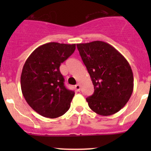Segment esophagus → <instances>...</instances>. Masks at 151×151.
Returning a JSON list of instances; mask_svg holds the SVG:
<instances>
[{"instance_id": "1", "label": "esophagus", "mask_w": 151, "mask_h": 151, "mask_svg": "<svg viewBox=\"0 0 151 151\" xmlns=\"http://www.w3.org/2000/svg\"><path fill=\"white\" fill-rule=\"evenodd\" d=\"M75 89L77 90V91H80V84H77L75 85Z\"/></svg>"}]
</instances>
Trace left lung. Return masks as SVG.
I'll return each mask as SVG.
<instances>
[{"label":"left lung","mask_w":151,"mask_h":151,"mask_svg":"<svg viewBox=\"0 0 151 151\" xmlns=\"http://www.w3.org/2000/svg\"><path fill=\"white\" fill-rule=\"evenodd\" d=\"M77 47L94 86L93 94L86 99L89 107L103 116L118 112L133 92V72L129 63L115 47L101 41Z\"/></svg>","instance_id":"obj_1"}]
</instances>
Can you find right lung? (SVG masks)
I'll return each instance as SVG.
<instances>
[{
    "label": "right lung",
    "mask_w": 151,
    "mask_h": 151,
    "mask_svg": "<svg viewBox=\"0 0 151 151\" xmlns=\"http://www.w3.org/2000/svg\"><path fill=\"white\" fill-rule=\"evenodd\" d=\"M75 49V44H45L24 64L20 78L23 96L33 110L45 118L60 117L70 108L74 91L65 87L59 68Z\"/></svg>",
    "instance_id": "add662e5"
}]
</instances>
